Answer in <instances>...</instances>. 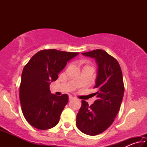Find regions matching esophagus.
Instances as JSON below:
<instances>
[{
  "mask_svg": "<svg viewBox=\"0 0 147 147\" xmlns=\"http://www.w3.org/2000/svg\"><path fill=\"white\" fill-rule=\"evenodd\" d=\"M73 99H74L73 96H69V100H73Z\"/></svg>",
  "mask_w": 147,
  "mask_h": 147,
  "instance_id": "obj_1",
  "label": "esophagus"
}]
</instances>
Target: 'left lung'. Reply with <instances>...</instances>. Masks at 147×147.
I'll use <instances>...</instances> for the list:
<instances>
[{
	"mask_svg": "<svg viewBox=\"0 0 147 147\" xmlns=\"http://www.w3.org/2000/svg\"><path fill=\"white\" fill-rule=\"evenodd\" d=\"M82 54L94 58L98 63L94 87L97 99L91 106L82 100L76 123L82 132L96 136L111 125L119 112L124 91L123 73L117 59L103 50L96 49Z\"/></svg>",
	"mask_w": 147,
	"mask_h": 147,
	"instance_id": "1",
	"label": "left lung"
}]
</instances>
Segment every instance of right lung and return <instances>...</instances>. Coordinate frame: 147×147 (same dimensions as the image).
I'll return each instance as SVG.
<instances>
[{
    "label": "right lung",
    "mask_w": 147,
    "mask_h": 147,
    "mask_svg": "<svg viewBox=\"0 0 147 147\" xmlns=\"http://www.w3.org/2000/svg\"><path fill=\"white\" fill-rule=\"evenodd\" d=\"M78 54L56 49L42 50L24 67L19 98L24 118L32 126L47 130L58 123L62 111L68 103V96L51 94L50 84L58 79L59 73L69 59Z\"/></svg>",
    "instance_id": "obj_1"
}]
</instances>
